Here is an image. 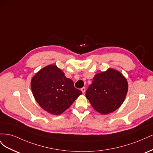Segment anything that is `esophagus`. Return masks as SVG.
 Returning a JSON list of instances; mask_svg holds the SVG:
<instances>
[{
    "label": "esophagus",
    "instance_id": "34e87169",
    "mask_svg": "<svg viewBox=\"0 0 153 153\" xmlns=\"http://www.w3.org/2000/svg\"><path fill=\"white\" fill-rule=\"evenodd\" d=\"M81 91H82V92H83V93H85V87H82V89H81Z\"/></svg>",
    "mask_w": 153,
    "mask_h": 153
}]
</instances>
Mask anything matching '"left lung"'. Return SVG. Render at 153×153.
Returning a JSON list of instances; mask_svg holds the SVG:
<instances>
[{"mask_svg": "<svg viewBox=\"0 0 153 153\" xmlns=\"http://www.w3.org/2000/svg\"><path fill=\"white\" fill-rule=\"evenodd\" d=\"M128 89L127 80L114 69L96 74L85 92L86 98L97 112L107 114L121 106Z\"/></svg>", "mask_w": 153, "mask_h": 153, "instance_id": "obj_1", "label": "left lung"}]
</instances>
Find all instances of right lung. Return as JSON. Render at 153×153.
Here are the masks:
<instances>
[{"label":"right lung","instance_id":"add662e5","mask_svg":"<svg viewBox=\"0 0 153 153\" xmlns=\"http://www.w3.org/2000/svg\"><path fill=\"white\" fill-rule=\"evenodd\" d=\"M32 94L41 107L48 113L60 115L82 94L72 80L55 65L41 69L31 80Z\"/></svg>","mask_w":153,"mask_h":153}]
</instances>
